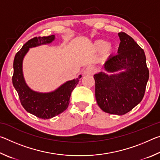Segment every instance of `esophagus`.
I'll list each match as a JSON object with an SVG mask.
<instances>
[{"label": "esophagus", "mask_w": 160, "mask_h": 160, "mask_svg": "<svg viewBox=\"0 0 160 160\" xmlns=\"http://www.w3.org/2000/svg\"><path fill=\"white\" fill-rule=\"evenodd\" d=\"M94 72V68L92 66L86 67L85 70H83L84 75H92Z\"/></svg>", "instance_id": "esophagus-1"}]
</instances>
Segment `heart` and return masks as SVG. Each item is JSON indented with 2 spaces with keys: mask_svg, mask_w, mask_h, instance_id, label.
<instances>
[{
  "mask_svg": "<svg viewBox=\"0 0 160 160\" xmlns=\"http://www.w3.org/2000/svg\"><path fill=\"white\" fill-rule=\"evenodd\" d=\"M94 48L97 51H102L104 48H106L107 51H110L112 49V46L108 45V43L104 40H98L94 43Z\"/></svg>",
  "mask_w": 160,
  "mask_h": 160,
  "instance_id": "heart-1",
  "label": "heart"
}]
</instances>
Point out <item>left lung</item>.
<instances>
[{"mask_svg": "<svg viewBox=\"0 0 160 160\" xmlns=\"http://www.w3.org/2000/svg\"><path fill=\"white\" fill-rule=\"evenodd\" d=\"M118 53L110 56L102 68L109 72L126 69L125 72L108 75H94L95 97L101 109L111 114L123 115L139 104L145 95L149 70L144 51L131 37L118 33Z\"/></svg>", "mask_w": 160, "mask_h": 160, "instance_id": "obj_1", "label": "left lung"}]
</instances>
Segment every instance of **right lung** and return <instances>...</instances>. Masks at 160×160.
I'll return each mask as SVG.
<instances>
[{
	"instance_id": "right-lung-1",
	"label": "right lung",
	"mask_w": 160,
	"mask_h": 160,
	"mask_svg": "<svg viewBox=\"0 0 160 160\" xmlns=\"http://www.w3.org/2000/svg\"><path fill=\"white\" fill-rule=\"evenodd\" d=\"M54 35L35 37L27 42L16 53L13 61L12 84L18 93L21 104L27 112L37 117L48 119L60 114L68 107L72 91L79 82L81 75L76 79L68 81L56 91L50 93H38L32 91L26 85L22 74V60L29 48L51 43Z\"/></svg>"
}]
</instances>
